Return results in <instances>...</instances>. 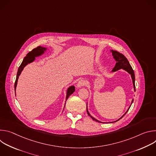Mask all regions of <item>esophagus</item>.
Here are the masks:
<instances>
[{"instance_id":"obj_1","label":"esophagus","mask_w":156,"mask_h":156,"mask_svg":"<svg viewBox=\"0 0 156 156\" xmlns=\"http://www.w3.org/2000/svg\"><path fill=\"white\" fill-rule=\"evenodd\" d=\"M86 84V81L84 80H80L78 81V83H77V87H81L83 86H84Z\"/></svg>"}]
</instances>
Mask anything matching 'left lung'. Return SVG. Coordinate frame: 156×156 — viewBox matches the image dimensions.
Wrapping results in <instances>:
<instances>
[{
	"mask_svg": "<svg viewBox=\"0 0 156 156\" xmlns=\"http://www.w3.org/2000/svg\"><path fill=\"white\" fill-rule=\"evenodd\" d=\"M110 52L112 53V56H113V58L115 59V60L116 61V63H115V65L114 66V68L112 69V72H116L119 70H120V69H123L125 71H126V72H128L131 77V79H132V82H133V88H134V91H136V89H135V73H134V71H133L132 67L131 66L128 60H127V58L122 54H120V52H117V51H113V50H110ZM133 100L134 99H132L131 101V105H129V107H128V108L127 109V110L126 111V112L120 117L119 118L118 120H117L116 121H114V122H102L98 120H97L96 119L94 118L92 115H91V114H90V112H89V111L87 110V105H86V110H87V113L88 114V115L90 116L93 120L96 121V122H100V123H113V122H117L119 121V120H120L126 114V112L128 111L129 108H130L133 102Z\"/></svg>",
	"mask_w": 156,
	"mask_h": 156,
	"instance_id": "1",
	"label": "left lung"
}]
</instances>
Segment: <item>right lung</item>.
<instances>
[{
	"label": "right lung",
	"instance_id": "1",
	"mask_svg": "<svg viewBox=\"0 0 156 156\" xmlns=\"http://www.w3.org/2000/svg\"><path fill=\"white\" fill-rule=\"evenodd\" d=\"M48 49L46 48L39 46V47L34 49L32 51L28 53L27 56L23 58V62H22L20 66H19L18 72H17V74H16V80L15 82V93H16V87L17 86L18 80V78H19L20 74L21 73V72L23 71L24 68L28 64L33 62L35 60L36 57L41 56L44 53H46V51H48ZM75 87L74 86H69L67 88V90H66V101L69 98V96L70 95H72L75 92ZM15 96H16V94H15ZM66 101H65V102H66ZM65 105H64V107H65Z\"/></svg>",
	"mask_w": 156,
	"mask_h": 156
}]
</instances>
